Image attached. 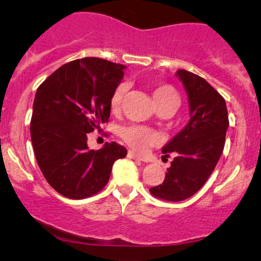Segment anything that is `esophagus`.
<instances>
[{"label": "esophagus", "instance_id": "obj_1", "mask_svg": "<svg viewBox=\"0 0 261 261\" xmlns=\"http://www.w3.org/2000/svg\"><path fill=\"white\" fill-rule=\"evenodd\" d=\"M127 157H128V158H131V160H139V161H143V162H146L145 158H142V157H141V155H139L137 153H135L134 151H128Z\"/></svg>", "mask_w": 261, "mask_h": 261}]
</instances>
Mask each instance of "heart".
I'll return each mask as SVG.
<instances>
[{
	"label": "heart",
	"instance_id": "obj_1",
	"mask_svg": "<svg viewBox=\"0 0 261 261\" xmlns=\"http://www.w3.org/2000/svg\"><path fill=\"white\" fill-rule=\"evenodd\" d=\"M125 91H126V87L124 85H119L114 89L109 100L112 112H118L120 109ZM152 95H153L154 103L157 104V107L167 103H174L178 106V94H176L175 89L169 85L155 86L152 89ZM120 137L131 148L139 152L146 151L147 148L155 145L158 141V134L152 128L142 126V125H128V126L121 127Z\"/></svg>",
	"mask_w": 261,
	"mask_h": 261
}]
</instances>
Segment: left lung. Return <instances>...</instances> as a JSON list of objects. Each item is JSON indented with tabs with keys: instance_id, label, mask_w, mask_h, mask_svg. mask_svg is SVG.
<instances>
[{
	"instance_id": "8db88e82",
	"label": "left lung",
	"mask_w": 261,
	"mask_h": 261,
	"mask_svg": "<svg viewBox=\"0 0 261 261\" xmlns=\"http://www.w3.org/2000/svg\"><path fill=\"white\" fill-rule=\"evenodd\" d=\"M176 74L187 89L190 121L164 146L163 153L175 157L163 182L149 189L167 201H182L201 189L222 154L229 125L226 101L214 87L189 71Z\"/></svg>"
}]
</instances>
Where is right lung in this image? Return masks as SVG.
<instances>
[{
    "mask_svg": "<svg viewBox=\"0 0 261 261\" xmlns=\"http://www.w3.org/2000/svg\"><path fill=\"white\" fill-rule=\"evenodd\" d=\"M126 66L99 58L65 64L39 86L31 120L32 145L46 181L68 199L98 194L114 162L127 151L116 142L89 149L88 134L110 116L109 100Z\"/></svg>",
    "mask_w": 261,
    "mask_h": 261,
    "instance_id": "obj_1",
    "label": "right lung"
}]
</instances>
